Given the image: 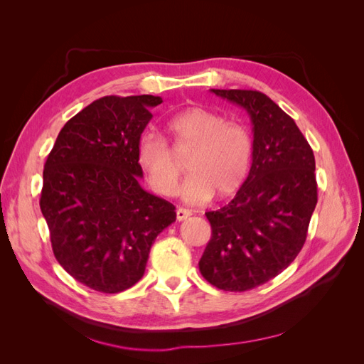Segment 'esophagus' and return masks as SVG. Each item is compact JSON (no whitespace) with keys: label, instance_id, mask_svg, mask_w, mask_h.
I'll return each mask as SVG.
<instances>
[{"label":"esophagus","instance_id":"34e87169","mask_svg":"<svg viewBox=\"0 0 364 364\" xmlns=\"http://www.w3.org/2000/svg\"><path fill=\"white\" fill-rule=\"evenodd\" d=\"M191 211L190 209H185V208H179L178 211H176V217H178L179 222H183V220H186L188 217H191Z\"/></svg>","mask_w":364,"mask_h":364}]
</instances>
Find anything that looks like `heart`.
Segmentation results:
<instances>
[{
  "mask_svg": "<svg viewBox=\"0 0 364 364\" xmlns=\"http://www.w3.org/2000/svg\"><path fill=\"white\" fill-rule=\"evenodd\" d=\"M174 147L190 149L185 165L190 176L181 186L186 202L202 203L232 196L245 182L252 162V138L240 124L208 111L190 107L167 123ZM136 162L150 188L161 196L176 191L181 165L164 139L142 135L136 147Z\"/></svg>",
  "mask_w": 364,
  "mask_h": 364,
  "instance_id": "b5f03b06",
  "label": "heart"
}]
</instances>
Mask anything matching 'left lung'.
<instances>
[{"mask_svg":"<svg viewBox=\"0 0 364 364\" xmlns=\"http://www.w3.org/2000/svg\"><path fill=\"white\" fill-rule=\"evenodd\" d=\"M211 92L247 112L253 151L234 199L205 214L213 237L199 270L220 290L246 291L278 277L301 252L317 203L316 162L294 119L266 94Z\"/></svg>","mask_w":364,"mask_h":364,"instance_id":"1","label":"left lung"}]
</instances>
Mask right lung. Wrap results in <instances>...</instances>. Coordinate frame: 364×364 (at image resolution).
I'll return each instance as SVG.
<instances>
[{"mask_svg":"<svg viewBox=\"0 0 364 364\" xmlns=\"http://www.w3.org/2000/svg\"><path fill=\"white\" fill-rule=\"evenodd\" d=\"M161 97H103L59 132L43 165L41 211L54 257L71 277L119 293L146 272L174 206L142 188L136 147Z\"/></svg>","mask_w":364,"mask_h":364,"instance_id":"obj_1","label":"right lung"}]
</instances>
